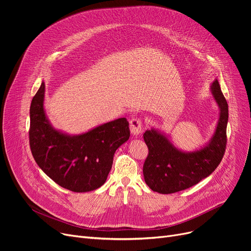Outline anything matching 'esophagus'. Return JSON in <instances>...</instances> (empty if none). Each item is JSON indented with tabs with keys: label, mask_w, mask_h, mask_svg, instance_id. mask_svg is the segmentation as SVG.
Segmentation results:
<instances>
[{
	"label": "esophagus",
	"mask_w": 251,
	"mask_h": 251,
	"mask_svg": "<svg viewBox=\"0 0 251 251\" xmlns=\"http://www.w3.org/2000/svg\"><path fill=\"white\" fill-rule=\"evenodd\" d=\"M130 130L133 135H139L142 132V121L139 118H133L130 120Z\"/></svg>",
	"instance_id": "1"
}]
</instances>
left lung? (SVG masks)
Returning a JSON list of instances; mask_svg holds the SVG:
<instances>
[{"label":"left lung","mask_w":251,"mask_h":251,"mask_svg":"<svg viewBox=\"0 0 251 251\" xmlns=\"http://www.w3.org/2000/svg\"><path fill=\"white\" fill-rule=\"evenodd\" d=\"M210 90L221 113L216 132L206 147L184 152L159 131L151 129L144 132L149 154L143 164V176L151 190L169 194L187 189L209 176L220 165L227 144L228 103L217 79Z\"/></svg>","instance_id":"1"}]
</instances>
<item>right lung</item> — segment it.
I'll use <instances>...</instances> for the list:
<instances>
[{
  "label": "right lung",
  "instance_id": "right-lung-1",
  "mask_svg": "<svg viewBox=\"0 0 251 251\" xmlns=\"http://www.w3.org/2000/svg\"><path fill=\"white\" fill-rule=\"evenodd\" d=\"M43 82L30 105L29 144L38 167L58 185L74 192L98 189L107 180L114 153L129 139L126 118L70 136L52 128L45 110Z\"/></svg>",
  "mask_w": 251,
  "mask_h": 251
}]
</instances>
